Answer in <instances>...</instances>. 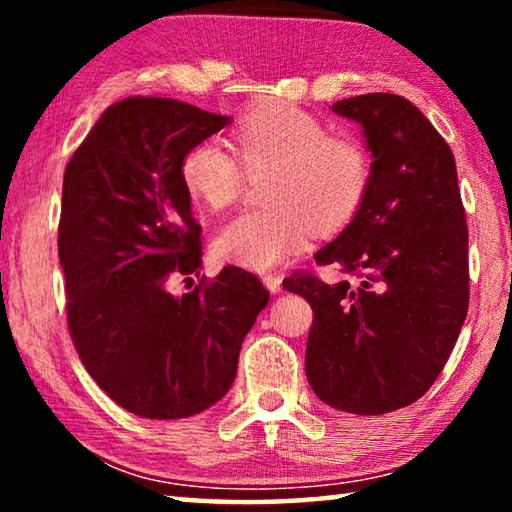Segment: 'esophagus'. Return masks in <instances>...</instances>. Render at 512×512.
<instances>
[{
  "mask_svg": "<svg viewBox=\"0 0 512 512\" xmlns=\"http://www.w3.org/2000/svg\"><path fill=\"white\" fill-rule=\"evenodd\" d=\"M262 282H264V287L271 291V293H280L282 291V277L280 275H275V273H266L264 277H262Z\"/></svg>",
  "mask_w": 512,
  "mask_h": 512,
  "instance_id": "esophagus-1",
  "label": "esophagus"
}]
</instances>
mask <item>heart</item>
Wrapping results in <instances>:
<instances>
[{
	"mask_svg": "<svg viewBox=\"0 0 512 512\" xmlns=\"http://www.w3.org/2000/svg\"><path fill=\"white\" fill-rule=\"evenodd\" d=\"M237 158L248 176H266V210L241 212L216 232L221 262L268 271L307 244L311 228L334 230L350 221L366 198L372 160L359 137L329 133L307 110L273 101L250 110L235 133ZM192 201L219 212L244 189V171L216 142L192 146L180 162Z\"/></svg>",
	"mask_w": 512,
	"mask_h": 512,
	"instance_id": "heart-1",
	"label": "heart"
}]
</instances>
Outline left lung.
Instances as JSON below:
<instances>
[{
	"label": "left lung",
	"instance_id": "left-lung-1",
	"mask_svg": "<svg viewBox=\"0 0 512 512\" xmlns=\"http://www.w3.org/2000/svg\"><path fill=\"white\" fill-rule=\"evenodd\" d=\"M332 110L363 128L372 178L314 259L357 282L296 273L282 284L314 309V393L332 409L381 415L420 400L454 350L470 302L465 210L452 149L411 101L372 92Z\"/></svg>",
	"mask_w": 512,
	"mask_h": 512
}]
</instances>
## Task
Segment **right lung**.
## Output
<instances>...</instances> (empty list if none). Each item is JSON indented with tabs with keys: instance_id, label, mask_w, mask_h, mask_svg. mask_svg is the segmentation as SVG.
I'll return each mask as SVG.
<instances>
[{
	"instance_id": "1",
	"label": "right lung",
	"mask_w": 512,
	"mask_h": 512,
	"mask_svg": "<svg viewBox=\"0 0 512 512\" xmlns=\"http://www.w3.org/2000/svg\"><path fill=\"white\" fill-rule=\"evenodd\" d=\"M230 121L176 99H124L65 169L58 257L69 334L101 391L140 418H189L219 402L268 305L262 282L237 266L183 296L167 289L203 268L180 162Z\"/></svg>"
}]
</instances>
